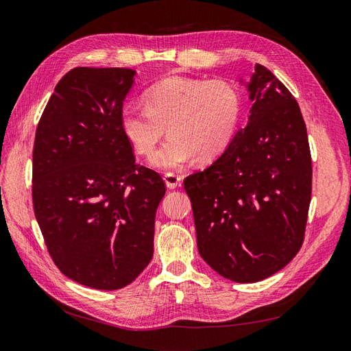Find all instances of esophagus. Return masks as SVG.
Masks as SVG:
<instances>
[{
    "instance_id": "esophagus-1",
    "label": "esophagus",
    "mask_w": 351,
    "mask_h": 351,
    "mask_svg": "<svg viewBox=\"0 0 351 351\" xmlns=\"http://www.w3.org/2000/svg\"><path fill=\"white\" fill-rule=\"evenodd\" d=\"M165 182H166V186L170 188V190H175V188L181 185V176L175 175V173H166Z\"/></svg>"
}]
</instances>
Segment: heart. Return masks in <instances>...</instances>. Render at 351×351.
Returning <instances> with one entry per match:
<instances>
[{"instance_id": "1", "label": "heart", "mask_w": 351, "mask_h": 351, "mask_svg": "<svg viewBox=\"0 0 351 351\" xmlns=\"http://www.w3.org/2000/svg\"><path fill=\"white\" fill-rule=\"evenodd\" d=\"M143 104L123 108L120 128L142 156L152 154L167 129L169 139L149 160L163 172L181 170L195 156L209 160L226 151L241 111L237 88L226 80L169 77L143 93Z\"/></svg>"}]
</instances>
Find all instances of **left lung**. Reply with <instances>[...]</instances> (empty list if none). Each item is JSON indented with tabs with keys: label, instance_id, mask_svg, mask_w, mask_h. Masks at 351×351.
<instances>
[{
	"label": "left lung",
	"instance_id": "left-lung-1",
	"mask_svg": "<svg viewBox=\"0 0 351 351\" xmlns=\"http://www.w3.org/2000/svg\"><path fill=\"white\" fill-rule=\"evenodd\" d=\"M247 123L213 163L184 181L200 256L222 277L255 283L292 261L311 200L307 129L295 97L256 64L240 78Z\"/></svg>",
	"mask_w": 351,
	"mask_h": 351
}]
</instances>
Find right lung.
Wrapping results in <instances>:
<instances>
[{
    "label": "right lung",
    "instance_id": "1",
    "mask_svg": "<svg viewBox=\"0 0 351 351\" xmlns=\"http://www.w3.org/2000/svg\"><path fill=\"white\" fill-rule=\"evenodd\" d=\"M136 71L74 68L62 77L35 133L34 212L53 261L93 289L128 286L154 252L166 186L134 163L120 128Z\"/></svg>",
    "mask_w": 351,
    "mask_h": 351
}]
</instances>
